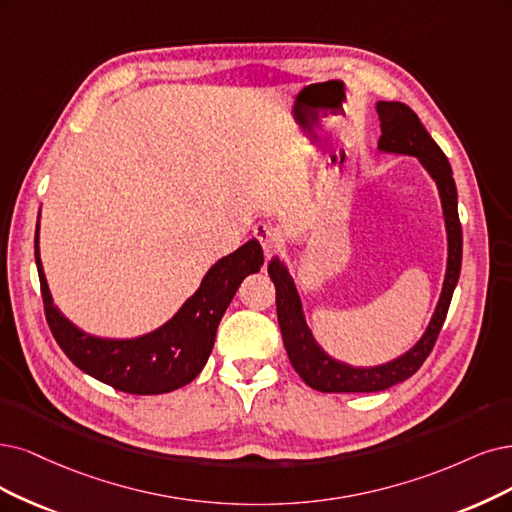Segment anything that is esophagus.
<instances>
[{"mask_svg": "<svg viewBox=\"0 0 512 512\" xmlns=\"http://www.w3.org/2000/svg\"><path fill=\"white\" fill-rule=\"evenodd\" d=\"M253 236L259 240L266 257H272L280 249V236H278L276 230H272V227H268V225H257Z\"/></svg>", "mask_w": 512, "mask_h": 512, "instance_id": "34e87169", "label": "esophagus"}]
</instances>
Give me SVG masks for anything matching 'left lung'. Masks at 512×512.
Wrapping results in <instances>:
<instances>
[{
	"instance_id": "left-lung-1",
	"label": "left lung",
	"mask_w": 512,
	"mask_h": 512,
	"mask_svg": "<svg viewBox=\"0 0 512 512\" xmlns=\"http://www.w3.org/2000/svg\"><path fill=\"white\" fill-rule=\"evenodd\" d=\"M377 113H380L382 122V137L380 149L396 151V154H409L418 156L420 162L426 166L432 179L437 181L441 200H443V213L449 234V261H447V274L445 285L439 299L437 312H434L430 325L415 348L403 354L396 361L371 367V369H358L344 363L333 361L323 350L316 346L312 339L304 316H301V304L297 291L293 287V280L289 278L287 270L280 266L278 259H274L268 268V274L276 287V314H278V327L282 333V342H285L289 361L293 369L299 373L310 388L320 392H377L386 390L394 384L405 382L418 371L428 354L432 352L441 327L445 323V316L451 304L453 289L458 285L460 268H462V223L458 217V192L456 181L451 175V166L443 149L434 143L428 135V130L415 116V111L399 101H380L377 103Z\"/></svg>"
}]
</instances>
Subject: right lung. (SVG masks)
<instances>
[{
	"label": "right lung",
	"instance_id": "right-lung-1",
	"mask_svg": "<svg viewBox=\"0 0 512 512\" xmlns=\"http://www.w3.org/2000/svg\"><path fill=\"white\" fill-rule=\"evenodd\" d=\"M44 312L56 344L69 361L111 388L128 394H162L189 384L202 371L215 346L219 320L230 306L240 282L259 272L263 253L257 240L219 259L204 276L200 289L185 301L173 320L139 339H99L75 329L52 306L48 285L37 253Z\"/></svg>",
	"mask_w": 512,
	"mask_h": 512
}]
</instances>
